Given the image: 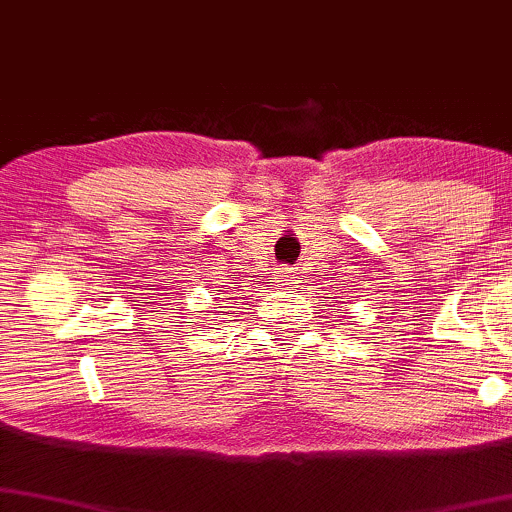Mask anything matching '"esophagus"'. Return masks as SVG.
<instances>
[{"label":"esophagus","mask_w":512,"mask_h":512,"mask_svg":"<svg viewBox=\"0 0 512 512\" xmlns=\"http://www.w3.org/2000/svg\"><path fill=\"white\" fill-rule=\"evenodd\" d=\"M295 279H298V276H295L293 267H281V272L276 274V286L288 288V286H293Z\"/></svg>","instance_id":"obj_1"}]
</instances>
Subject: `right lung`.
<instances>
[{
	"instance_id": "right-lung-1",
	"label": "right lung",
	"mask_w": 512,
	"mask_h": 512,
	"mask_svg": "<svg viewBox=\"0 0 512 512\" xmlns=\"http://www.w3.org/2000/svg\"><path fill=\"white\" fill-rule=\"evenodd\" d=\"M226 300H231V298H226ZM229 315H231V312H229Z\"/></svg>"
}]
</instances>
